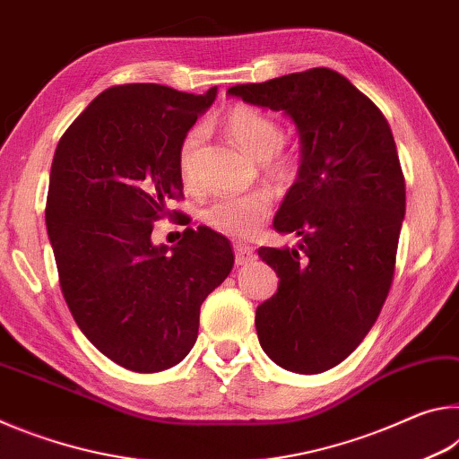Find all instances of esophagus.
<instances>
[{"label": "esophagus", "mask_w": 459, "mask_h": 459, "mask_svg": "<svg viewBox=\"0 0 459 459\" xmlns=\"http://www.w3.org/2000/svg\"><path fill=\"white\" fill-rule=\"evenodd\" d=\"M255 257H257V255H255V248L253 247L243 245V243H237L235 245V261H237V265H247V263L255 261Z\"/></svg>", "instance_id": "esophagus-1"}]
</instances>
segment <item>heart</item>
Here are the masks:
<instances>
[{
	"label": "heart",
	"mask_w": 459,
	"mask_h": 459,
	"mask_svg": "<svg viewBox=\"0 0 459 459\" xmlns=\"http://www.w3.org/2000/svg\"><path fill=\"white\" fill-rule=\"evenodd\" d=\"M222 129L240 150L261 161L265 176L277 184H291L299 176L301 155L295 145L281 142V127L261 108L237 105L222 117ZM202 131L192 127L186 131L178 145V172L186 184L196 178V150ZM271 212V194L253 190L245 194H224L212 200L204 211L202 221L208 227L232 237H247L259 229V224Z\"/></svg>",
	"instance_id": "obj_1"
}]
</instances>
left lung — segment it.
Listing matches in <instances>:
<instances>
[{
    "label": "left lung",
    "instance_id": "obj_1",
    "mask_svg": "<svg viewBox=\"0 0 459 459\" xmlns=\"http://www.w3.org/2000/svg\"><path fill=\"white\" fill-rule=\"evenodd\" d=\"M230 97L283 111L301 142L298 180L273 227L295 248L261 247L279 287L255 316L261 348L299 375L348 359L391 290L405 219V178L385 115L346 76L309 68L237 84Z\"/></svg>",
    "mask_w": 459,
    "mask_h": 459
}]
</instances>
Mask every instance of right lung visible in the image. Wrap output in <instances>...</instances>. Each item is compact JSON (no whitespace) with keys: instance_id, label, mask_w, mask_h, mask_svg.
I'll list each match as a JSON object with an SVG mask.
<instances>
[{"instance_id":"obj_1","label":"right lung","mask_w":459,"mask_h":459,"mask_svg":"<svg viewBox=\"0 0 459 459\" xmlns=\"http://www.w3.org/2000/svg\"><path fill=\"white\" fill-rule=\"evenodd\" d=\"M214 97L216 87L117 84L91 100L54 153L46 227L62 295L91 344L127 370L182 362L202 301L235 265L229 240L208 227L186 229L174 247L152 240L169 200L184 196L178 145Z\"/></svg>"}]
</instances>
